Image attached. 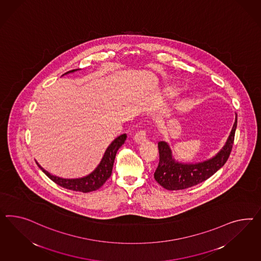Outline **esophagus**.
<instances>
[{
  "instance_id": "obj_1",
  "label": "esophagus",
  "mask_w": 261,
  "mask_h": 261,
  "mask_svg": "<svg viewBox=\"0 0 261 261\" xmlns=\"http://www.w3.org/2000/svg\"><path fill=\"white\" fill-rule=\"evenodd\" d=\"M134 141L138 143H142V142H145L147 141V137H146V133L144 131H139L137 132L136 135L134 136Z\"/></svg>"
}]
</instances>
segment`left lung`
Wrapping results in <instances>:
<instances>
[{
    "label": "left lung",
    "mask_w": 261,
    "mask_h": 261,
    "mask_svg": "<svg viewBox=\"0 0 261 261\" xmlns=\"http://www.w3.org/2000/svg\"><path fill=\"white\" fill-rule=\"evenodd\" d=\"M237 124L238 115L236 113L232 130L224 145L216 155L203 162L196 163L178 162L174 158L169 144L166 141H159L160 162L154 174L156 182L167 190H182L200 184L213 176L225 164L230 155Z\"/></svg>",
    "instance_id": "1"
}]
</instances>
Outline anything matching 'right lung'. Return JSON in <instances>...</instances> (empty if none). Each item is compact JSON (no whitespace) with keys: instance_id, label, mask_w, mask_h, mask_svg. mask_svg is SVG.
<instances>
[{"instance_id":"obj_1","label":"right lung","mask_w":261,"mask_h":261,"mask_svg":"<svg viewBox=\"0 0 261 261\" xmlns=\"http://www.w3.org/2000/svg\"><path fill=\"white\" fill-rule=\"evenodd\" d=\"M77 70H80V69L68 71L63 76ZM126 134L120 135L119 137H117L106 149L105 155H102V159L99 162L98 166L93 170L90 174H88L87 176H83V177L63 178L60 176H54V175L50 174L48 171L43 169L38 162H36V163L39 166V168H41L42 172L48 176L51 180H53L55 184L64 187L65 189L83 192V193H88L92 191L98 190L103 184H106V180L111 176L116 154L120 146L126 141Z\"/></svg>"}]
</instances>
